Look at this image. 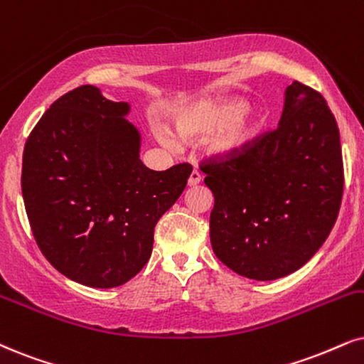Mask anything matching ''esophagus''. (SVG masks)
Returning a JSON list of instances; mask_svg holds the SVG:
<instances>
[{"label":"esophagus","instance_id":"34e87169","mask_svg":"<svg viewBox=\"0 0 364 364\" xmlns=\"http://www.w3.org/2000/svg\"><path fill=\"white\" fill-rule=\"evenodd\" d=\"M200 183H201V174H200V171H198V169H195V171L190 174V179H188V185L196 186V185H200Z\"/></svg>","mask_w":364,"mask_h":364}]
</instances>
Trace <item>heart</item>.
<instances>
[{"label": "heart", "instance_id": "1", "mask_svg": "<svg viewBox=\"0 0 364 364\" xmlns=\"http://www.w3.org/2000/svg\"><path fill=\"white\" fill-rule=\"evenodd\" d=\"M183 139H208V151L220 159L238 158L259 142L267 124V112L259 105L247 107L243 97H216L181 109L174 117ZM158 139L169 149L181 144L166 129H159Z\"/></svg>", "mask_w": 364, "mask_h": 364}]
</instances>
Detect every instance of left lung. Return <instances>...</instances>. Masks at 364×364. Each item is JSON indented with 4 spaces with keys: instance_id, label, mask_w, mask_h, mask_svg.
<instances>
[{
    "instance_id": "1",
    "label": "left lung",
    "mask_w": 364,
    "mask_h": 364,
    "mask_svg": "<svg viewBox=\"0 0 364 364\" xmlns=\"http://www.w3.org/2000/svg\"><path fill=\"white\" fill-rule=\"evenodd\" d=\"M201 169L215 196L211 247L247 279L296 272L338 218L344 185L339 129L323 95L301 82L285 89L275 131L245 154Z\"/></svg>"
}]
</instances>
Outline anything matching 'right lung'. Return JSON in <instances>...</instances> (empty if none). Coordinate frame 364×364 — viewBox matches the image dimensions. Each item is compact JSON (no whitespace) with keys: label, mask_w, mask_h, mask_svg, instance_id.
Masks as SVG:
<instances>
[{"label":"right lung","mask_w":364,"mask_h":364,"mask_svg":"<svg viewBox=\"0 0 364 364\" xmlns=\"http://www.w3.org/2000/svg\"><path fill=\"white\" fill-rule=\"evenodd\" d=\"M131 105L94 85L55 100L25 144L21 193L41 254L87 287L126 284L148 264L154 227L186 188L183 163L142 164Z\"/></svg>","instance_id":"1"}]
</instances>
